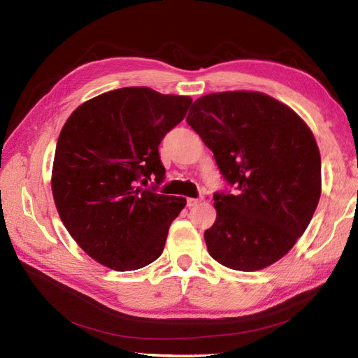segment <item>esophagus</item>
<instances>
[{"label": "esophagus", "mask_w": 358, "mask_h": 358, "mask_svg": "<svg viewBox=\"0 0 358 358\" xmlns=\"http://www.w3.org/2000/svg\"><path fill=\"white\" fill-rule=\"evenodd\" d=\"M200 201H203V196H199V199H187V200H186V203H187V206H189V208H194V206H196V204H199Z\"/></svg>", "instance_id": "obj_1"}]
</instances>
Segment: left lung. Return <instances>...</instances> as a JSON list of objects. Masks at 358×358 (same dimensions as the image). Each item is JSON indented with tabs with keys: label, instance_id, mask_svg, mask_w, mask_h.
I'll return each instance as SVG.
<instances>
[{
	"label": "left lung",
	"instance_id": "8db88e82",
	"mask_svg": "<svg viewBox=\"0 0 358 358\" xmlns=\"http://www.w3.org/2000/svg\"><path fill=\"white\" fill-rule=\"evenodd\" d=\"M187 123L214 152L234 192H215L217 220L204 232L210 257L235 271H258L295 245L322 194V158L296 113L260 92L199 98Z\"/></svg>",
	"mask_w": 358,
	"mask_h": 358
}]
</instances>
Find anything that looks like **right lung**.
Returning <instances> with one entry per match:
<instances>
[{
    "label": "right lung",
    "instance_id": "1",
    "mask_svg": "<svg viewBox=\"0 0 358 358\" xmlns=\"http://www.w3.org/2000/svg\"><path fill=\"white\" fill-rule=\"evenodd\" d=\"M191 103L149 87H123L92 98L67 118L52 194L66 229L98 263L135 271L162 255L186 199L157 192L166 173L158 146ZM148 180L152 188L139 186Z\"/></svg>",
    "mask_w": 358,
    "mask_h": 358
}]
</instances>
